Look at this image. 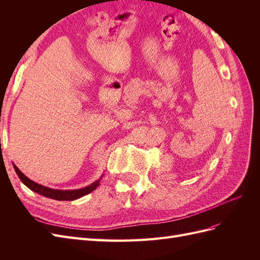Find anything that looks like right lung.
<instances>
[{
	"label": "right lung",
	"instance_id": "right-lung-1",
	"mask_svg": "<svg viewBox=\"0 0 260 260\" xmlns=\"http://www.w3.org/2000/svg\"><path fill=\"white\" fill-rule=\"evenodd\" d=\"M14 169H15V171H16V174L18 175L19 179L21 180V182L25 185H27L30 190H32L36 193L41 194V195L45 196V198L53 199L56 201H74L77 199H80V198H82V196L89 194L92 191L95 190V188L100 185V181H101V179H99L91 185L80 188V190L60 191V190H54V188H49V187L34 182V181H31L30 179H28L25 175H23L22 172L16 166H15V165H14Z\"/></svg>",
	"mask_w": 260,
	"mask_h": 260
}]
</instances>
